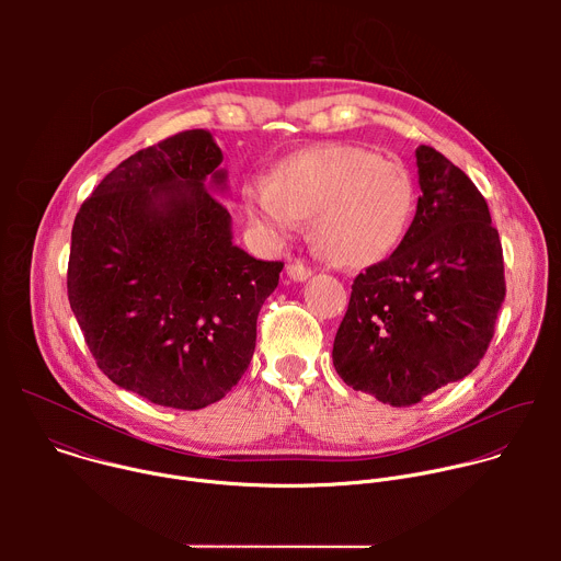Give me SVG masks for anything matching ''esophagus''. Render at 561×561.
Listing matches in <instances>:
<instances>
[{
    "label": "esophagus",
    "mask_w": 561,
    "mask_h": 561,
    "mask_svg": "<svg viewBox=\"0 0 561 561\" xmlns=\"http://www.w3.org/2000/svg\"><path fill=\"white\" fill-rule=\"evenodd\" d=\"M286 273H288V277H290L293 282H306V279L312 275V271H310L306 264H301V262H290V264L286 266Z\"/></svg>",
    "instance_id": "34e87169"
}]
</instances>
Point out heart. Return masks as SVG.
I'll return each mask as SVG.
<instances>
[{
	"label": "heart",
	"mask_w": 561,
	"mask_h": 561,
	"mask_svg": "<svg viewBox=\"0 0 561 561\" xmlns=\"http://www.w3.org/2000/svg\"><path fill=\"white\" fill-rule=\"evenodd\" d=\"M244 202L251 219L275 237L312 215L317 244L353 266L399 242L415 208V184L397 159L353 144H319L284 157L268 182L247 188Z\"/></svg>",
	"instance_id": "1"
}]
</instances>
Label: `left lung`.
Wrapping results in <instances>:
<instances>
[{"mask_svg":"<svg viewBox=\"0 0 561 561\" xmlns=\"http://www.w3.org/2000/svg\"><path fill=\"white\" fill-rule=\"evenodd\" d=\"M422 195L399 247L353 282L333 366L355 390L413 407L484 357L506 295L500 232L468 175L420 146Z\"/></svg>","mask_w":561,"mask_h":561,"instance_id":"1","label":"left lung"}]
</instances>
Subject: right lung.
Masks as SVG:
<instances>
[{
	"mask_svg": "<svg viewBox=\"0 0 561 561\" xmlns=\"http://www.w3.org/2000/svg\"><path fill=\"white\" fill-rule=\"evenodd\" d=\"M221 148L184 130L111 171L79 208L68 301L102 373L159 407L197 411L247 373L282 262L232 244Z\"/></svg>",
	"mask_w": 561,
	"mask_h": 561,
	"instance_id": "obj_1",
	"label": "right lung"
}]
</instances>
